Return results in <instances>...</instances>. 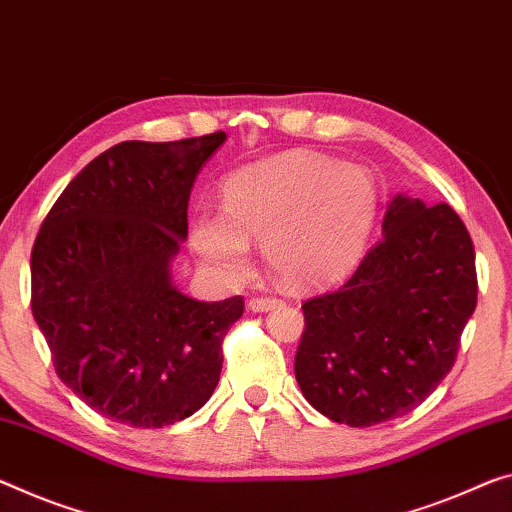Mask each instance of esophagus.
Masks as SVG:
<instances>
[{
  "label": "esophagus",
  "instance_id": "34e87169",
  "mask_svg": "<svg viewBox=\"0 0 512 512\" xmlns=\"http://www.w3.org/2000/svg\"><path fill=\"white\" fill-rule=\"evenodd\" d=\"M279 304L281 300H277V297H254V300H249V309L256 313H263V311L277 309Z\"/></svg>",
  "mask_w": 512,
  "mask_h": 512
}]
</instances>
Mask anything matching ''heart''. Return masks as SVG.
Listing matches in <instances>:
<instances>
[{
	"label": "heart",
	"instance_id": "1",
	"mask_svg": "<svg viewBox=\"0 0 512 512\" xmlns=\"http://www.w3.org/2000/svg\"><path fill=\"white\" fill-rule=\"evenodd\" d=\"M377 215L380 187L371 171L325 153L288 151L226 178L222 212H196L190 242L219 277L245 272L256 242L283 286L320 288L359 265Z\"/></svg>",
	"mask_w": 512,
	"mask_h": 512
}]
</instances>
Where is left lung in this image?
I'll return each instance as SVG.
<instances>
[{
	"mask_svg": "<svg viewBox=\"0 0 512 512\" xmlns=\"http://www.w3.org/2000/svg\"><path fill=\"white\" fill-rule=\"evenodd\" d=\"M476 295V254L458 212L393 196L380 245L341 288L302 304L304 398L352 428L412 412L453 368Z\"/></svg>",
	"mask_w": 512,
	"mask_h": 512,
	"instance_id": "obj_1",
	"label": "left lung"
}]
</instances>
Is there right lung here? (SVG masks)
<instances>
[{
    "instance_id": "obj_1",
    "label": "right lung",
    "mask_w": 512,
    "mask_h": 512,
    "mask_svg": "<svg viewBox=\"0 0 512 512\" xmlns=\"http://www.w3.org/2000/svg\"><path fill=\"white\" fill-rule=\"evenodd\" d=\"M224 132L123 141L70 180L31 249V313L57 375L107 419L162 428L208 403L240 295L199 302L171 281L187 203Z\"/></svg>"
}]
</instances>
